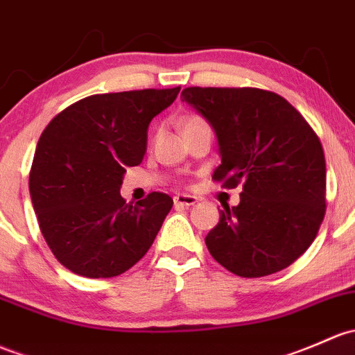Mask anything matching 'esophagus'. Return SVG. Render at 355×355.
Returning a JSON list of instances; mask_svg holds the SVG:
<instances>
[{
    "mask_svg": "<svg viewBox=\"0 0 355 355\" xmlns=\"http://www.w3.org/2000/svg\"><path fill=\"white\" fill-rule=\"evenodd\" d=\"M175 206H182V207H189L193 206L197 202V197L193 196H187V193H178V196L173 197Z\"/></svg>",
    "mask_w": 355,
    "mask_h": 355,
    "instance_id": "esophagus-1",
    "label": "esophagus"
}]
</instances>
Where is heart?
Here are the masks:
<instances>
[{
	"label": "heart",
	"mask_w": 355,
	"mask_h": 355,
	"mask_svg": "<svg viewBox=\"0 0 355 355\" xmlns=\"http://www.w3.org/2000/svg\"><path fill=\"white\" fill-rule=\"evenodd\" d=\"M199 122H204L200 117H196V115H190V117H185L184 121H182V130L185 128H190V125H196L199 124Z\"/></svg>",
	"instance_id": "1"
}]
</instances>
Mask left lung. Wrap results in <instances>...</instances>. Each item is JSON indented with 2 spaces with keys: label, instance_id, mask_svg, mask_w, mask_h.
Listing matches in <instances>:
<instances>
[{
  "label": "left lung",
  "instance_id": "obj_1",
  "mask_svg": "<svg viewBox=\"0 0 355 355\" xmlns=\"http://www.w3.org/2000/svg\"><path fill=\"white\" fill-rule=\"evenodd\" d=\"M182 98L214 129L221 165L212 178L226 189L243 187L240 204L219 211L207 233L211 255L240 277L289 267L325 216V155L315 130L266 89L190 87Z\"/></svg>",
  "mask_w": 355,
  "mask_h": 355
}]
</instances>
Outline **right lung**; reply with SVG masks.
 <instances>
[{
  "label": "right lung",
  "mask_w": 355,
  "mask_h": 355,
  "mask_svg": "<svg viewBox=\"0 0 355 355\" xmlns=\"http://www.w3.org/2000/svg\"><path fill=\"white\" fill-rule=\"evenodd\" d=\"M168 89L92 95L44 129L28 189L40 231L55 259L89 279L121 275L155 241L173 199L153 192L125 204V168L143 162L153 117L177 98Z\"/></svg>",
  "instance_id": "right-lung-1"
}]
</instances>
